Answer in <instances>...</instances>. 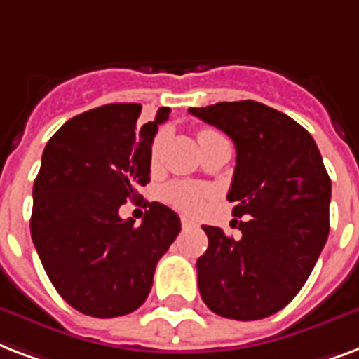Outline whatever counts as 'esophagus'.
<instances>
[{"label": "esophagus", "mask_w": 359, "mask_h": 359, "mask_svg": "<svg viewBox=\"0 0 359 359\" xmlns=\"http://www.w3.org/2000/svg\"><path fill=\"white\" fill-rule=\"evenodd\" d=\"M180 224H182V228H196V226H198V222L188 218V216H182V218H180Z\"/></svg>", "instance_id": "1"}]
</instances>
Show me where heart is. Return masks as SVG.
Segmentation results:
<instances>
[{
	"mask_svg": "<svg viewBox=\"0 0 359 359\" xmlns=\"http://www.w3.org/2000/svg\"><path fill=\"white\" fill-rule=\"evenodd\" d=\"M212 135H220V133H216L212 130H201L198 135V141ZM158 152H160V137H156L152 149H150V161L152 163H156V160H158ZM209 196L210 191L205 186L188 184V182H175V184L165 188V199L173 207L186 210V212H198V210L203 209L205 201L209 199Z\"/></svg>",
	"mask_w": 359,
	"mask_h": 359,
	"instance_id": "obj_1",
	"label": "heart"
}]
</instances>
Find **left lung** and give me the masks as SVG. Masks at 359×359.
Instances as JSON below:
<instances>
[{"label":"left lung","mask_w":359,"mask_h":359,"mask_svg":"<svg viewBox=\"0 0 359 359\" xmlns=\"http://www.w3.org/2000/svg\"><path fill=\"white\" fill-rule=\"evenodd\" d=\"M188 111L231 137L237 163L228 199L233 216H246L237 239L203 226L201 299L224 318H267L303 288L327 241L330 175L311 133L277 109L245 100Z\"/></svg>","instance_id":"left-lung-1"}]
</instances>
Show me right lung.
<instances>
[{
	"label": "right lung",
	"instance_id": "1",
	"mask_svg": "<svg viewBox=\"0 0 359 359\" xmlns=\"http://www.w3.org/2000/svg\"><path fill=\"white\" fill-rule=\"evenodd\" d=\"M169 113L160 107L141 126L139 103L97 107L67 120L43 150L32 239L54 288L79 313L114 318L141 307L179 235L177 212L158 201L139 226L118 215L150 182V149Z\"/></svg>",
	"mask_w": 359,
	"mask_h": 359
}]
</instances>
